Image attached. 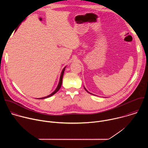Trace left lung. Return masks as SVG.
I'll list each match as a JSON object with an SVG mask.
<instances>
[{
  "instance_id": "obj_1",
  "label": "left lung",
  "mask_w": 148,
  "mask_h": 148,
  "mask_svg": "<svg viewBox=\"0 0 148 148\" xmlns=\"http://www.w3.org/2000/svg\"><path fill=\"white\" fill-rule=\"evenodd\" d=\"M84 89H85V90H86V91H87V92H88V93H90V94H91V93H90V92H88V91H87V90H86V88H85V87H84ZM92 95H93V94H92Z\"/></svg>"
}]
</instances>
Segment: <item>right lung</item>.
<instances>
[{"label":"right lung","instance_id":"1","mask_svg":"<svg viewBox=\"0 0 148 148\" xmlns=\"http://www.w3.org/2000/svg\"><path fill=\"white\" fill-rule=\"evenodd\" d=\"M65 69H66V67L63 69V70H62V72H61V75H60V81H59V82H58V86H57V88H56V89L55 90V91H54V92H53L51 94H50L49 95H48V96H46V97H43V98H37V99H45V98H49V97H51V96H52V95H53L54 94H55L59 90H60V88H61V84H62V77H63V74H64V70H65Z\"/></svg>","mask_w":148,"mask_h":148}]
</instances>
